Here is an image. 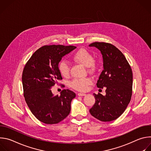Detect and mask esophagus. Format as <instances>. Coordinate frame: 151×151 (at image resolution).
Here are the masks:
<instances>
[{"mask_svg":"<svg viewBox=\"0 0 151 151\" xmlns=\"http://www.w3.org/2000/svg\"><path fill=\"white\" fill-rule=\"evenodd\" d=\"M85 95H86V94H85V93H78V96H84Z\"/></svg>","mask_w":151,"mask_h":151,"instance_id":"esophagus-1","label":"esophagus"}]
</instances>
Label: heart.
Listing matches in <instances>:
<instances>
[{
  "mask_svg": "<svg viewBox=\"0 0 151 151\" xmlns=\"http://www.w3.org/2000/svg\"><path fill=\"white\" fill-rule=\"evenodd\" d=\"M73 60L78 63L88 68L89 71L93 72L95 70L94 57L93 55L85 49H81L78 51L73 56ZM58 70L64 77H68L70 74V67L68 63L65 61H61L58 64ZM92 81L90 78L76 79L70 83L71 87L79 91H87L89 86L91 85Z\"/></svg>",
  "mask_w": 151,
  "mask_h": 151,
  "instance_id": "1",
  "label": "heart"
}]
</instances>
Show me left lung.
<instances>
[{
  "label": "left lung",
  "mask_w": 151,
  "mask_h": 151,
  "mask_svg": "<svg viewBox=\"0 0 151 151\" xmlns=\"http://www.w3.org/2000/svg\"><path fill=\"white\" fill-rule=\"evenodd\" d=\"M89 47H96L102 55L103 70L97 87L106 88L105 96L93 94L96 101L90 112L101 121H112L124 113L130 101L133 72L124 54L114 45L96 42Z\"/></svg>",
  "instance_id": "1"
}]
</instances>
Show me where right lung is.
I'll list each match as a JSON object with an SVG mask.
<instances>
[{
	"label": "right lung",
	"instance_id": "obj_1",
	"mask_svg": "<svg viewBox=\"0 0 151 151\" xmlns=\"http://www.w3.org/2000/svg\"><path fill=\"white\" fill-rule=\"evenodd\" d=\"M76 48L60 45L44 46L34 52L24 68L22 83L25 100L32 113L42 122L57 124L70 114L75 93L63 90L60 96H55L51 88L62 79L58 68L62 57Z\"/></svg>",
	"mask_w": 151,
	"mask_h": 151
}]
</instances>
